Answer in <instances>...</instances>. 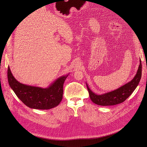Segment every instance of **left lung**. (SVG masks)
<instances>
[{"instance_id":"1","label":"left lung","mask_w":147,"mask_h":147,"mask_svg":"<svg viewBox=\"0 0 147 147\" xmlns=\"http://www.w3.org/2000/svg\"><path fill=\"white\" fill-rule=\"evenodd\" d=\"M142 76V64L140 59L137 73L134 78L116 90L108 92L102 95H96L92 92L86 83V86L91 101L94 103L102 106L114 105L124 102L131 95L138 86Z\"/></svg>"}]
</instances>
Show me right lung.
<instances>
[{
    "label": "right lung",
    "instance_id": "right-lung-1",
    "mask_svg": "<svg viewBox=\"0 0 147 147\" xmlns=\"http://www.w3.org/2000/svg\"><path fill=\"white\" fill-rule=\"evenodd\" d=\"M68 74L60 77L47 88L26 85L18 82L7 68L10 87L21 101L31 109L48 110L57 107L62 101L64 83Z\"/></svg>",
    "mask_w": 147,
    "mask_h": 147
}]
</instances>
